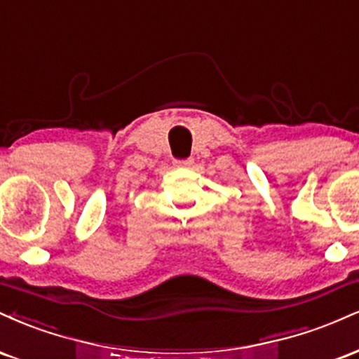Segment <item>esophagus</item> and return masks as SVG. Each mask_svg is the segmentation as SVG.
<instances>
[{
  "label": "esophagus",
  "mask_w": 359,
  "mask_h": 359,
  "mask_svg": "<svg viewBox=\"0 0 359 359\" xmlns=\"http://www.w3.org/2000/svg\"><path fill=\"white\" fill-rule=\"evenodd\" d=\"M193 159L191 158H187V159H175V166H178V168H189V166H193Z\"/></svg>",
  "instance_id": "34e87169"
}]
</instances>
